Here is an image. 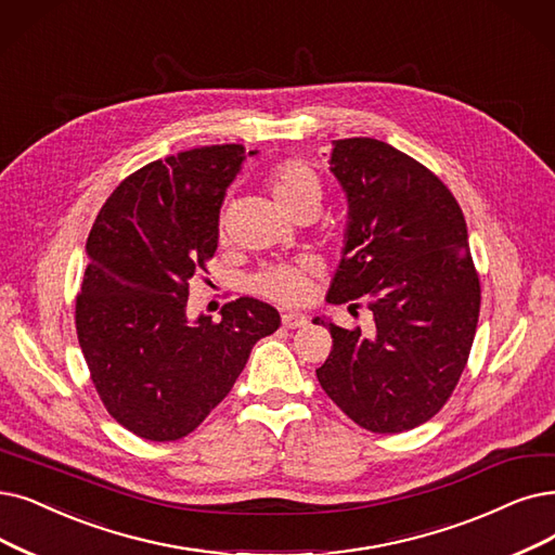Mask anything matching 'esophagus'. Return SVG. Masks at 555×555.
<instances>
[{
	"instance_id": "1",
	"label": "esophagus",
	"mask_w": 555,
	"mask_h": 555,
	"mask_svg": "<svg viewBox=\"0 0 555 555\" xmlns=\"http://www.w3.org/2000/svg\"><path fill=\"white\" fill-rule=\"evenodd\" d=\"M282 325L289 327V330L305 327V325H307V317L300 314V312H284V314H282Z\"/></svg>"
}]
</instances>
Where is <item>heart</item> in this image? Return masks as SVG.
<instances>
[{"mask_svg": "<svg viewBox=\"0 0 555 555\" xmlns=\"http://www.w3.org/2000/svg\"><path fill=\"white\" fill-rule=\"evenodd\" d=\"M269 193L282 214L300 205H321V182L314 170L300 162H282L269 172ZM253 289L282 305H302L312 296V278L302 266H269L253 278Z\"/></svg>", "mask_w": 555, "mask_h": 555, "instance_id": "heart-1", "label": "heart"}]
</instances>
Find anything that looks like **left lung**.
Returning <instances> with one entry per match:
<instances>
[{
	"instance_id": "1",
	"label": "left lung",
	"mask_w": 555,
	"mask_h": 555,
	"mask_svg": "<svg viewBox=\"0 0 555 555\" xmlns=\"http://www.w3.org/2000/svg\"><path fill=\"white\" fill-rule=\"evenodd\" d=\"M327 164L348 201L327 302L358 314L364 298L373 330L317 317L332 335L317 378L358 426L405 433L449 401L474 344L480 284L467 223L439 177L389 143L332 141Z\"/></svg>"
}]
</instances>
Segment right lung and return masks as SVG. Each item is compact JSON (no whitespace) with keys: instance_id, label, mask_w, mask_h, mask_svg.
I'll return each instance as SVG.
<instances>
[{"instance_id":"obj_1","label":"right lung","mask_w":555,"mask_h":555,"mask_svg":"<svg viewBox=\"0 0 555 555\" xmlns=\"http://www.w3.org/2000/svg\"><path fill=\"white\" fill-rule=\"evenodd\" d=\"M243 159L246 147L230 143L152 162L111 193L88 234L79 346L108 414L143 439L193 433L280 327L278 309L248 296L223 305L218 323L186 314Z\"/></svg>"}]
</instances>
